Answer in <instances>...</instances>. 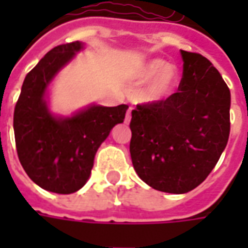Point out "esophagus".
<instances>
[{"instance_id": "34e87169", "label": "esophagus", "mask_w": 248, "mask_h": 248, "mask_svg": "<svg viewBox=\"0 0 248 248\" xmlns=\"http://www.w3.org/2000/svg\"><path fill=\"white\" fill-rule=\"evenodd\" d=\"M129 121H131V111H127V114H125V123L128 124Z\"/></svg>"}]
</instances>
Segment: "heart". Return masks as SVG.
<instances>
[{
    "label": "heart",
    "instance_id": "obj_1",
    "mask_svg": "<svg viewBox=\"0 0 248 248\" xmlns=\"http://www.w3.org/2000/svg\"><path fill=\"white\" fill-rule=\"evenodd\" d=\"M134 78L138 85L151 81L140 92L139 99L142 103L155 105L166 100L174 92L178 81V72L174 66H167V63L161 59H152L139 67Z\"/></svg>",
    "mask_w": 248,
    "mask_h": 248
}]
</instances>
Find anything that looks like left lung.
I'll return each mask as SVG.
<instances>
[{
  "label": "left lung",
  "mask_w": 248,
  "mask_h": 248,
  "mask_svg": "<svg viewBox=\"0 0 248 248\" xmlns=\"http://www.w3.org/2000/svg\"><path fill=\"white\" fill-rule=\"evenodd\" d=\"M178 91L132 110L129 153L139 178L153 189L182 195L200 185L226 148L231 91L200 53L181 51Z\"/></svg>",
  "instance_id": "1"
}]
</instances>
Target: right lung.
I'll return each instance as SVG.
<instances>
[{"mask_svg": "<svg viewBox=\"0 0 248 248\" xmlns=\"http://www.w3.org/2000/svg\"><path fill=\"white\" fill-rule=\"evenodd\" d=\"M81 41L58 45L29 73L15 106L16 150L26 174L48 192L69 195L91 175L93 158L114 125L124 121L127 105H90L72 116L55 114L48 106V88L76 53Z\"/></svg>", "mask_w": 248, "mask_h": 248, "instance_id": "1", "label": "right lung"}]
</instances>
